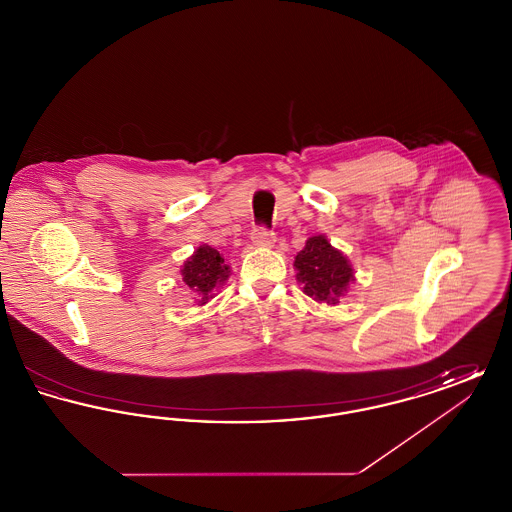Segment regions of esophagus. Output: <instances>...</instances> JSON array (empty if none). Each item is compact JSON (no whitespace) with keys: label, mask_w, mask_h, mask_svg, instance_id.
<instances>
[{"label":"esophagus","mask_w":512,"mask_h":512,"mask_svg":"<svg viewBox=\"0 0 512 512\" xmlns=\"http://www.w3.org/2000/svg\"><path fill=\"white\" fill-rule=\"evenodd\" d=\"M253 244L261 245V247H272L276 244V236L272 232H268L267 228H255L251 234Z\"/></svg>","instance_id":"esophagus-1"}]
</instances>
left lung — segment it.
I'll return each instance as SVG.
<instances>
[{
	"instance_id": "8db88e82",
	"label": "left lung",
	"mask_w": 512,
	"mask_h": 512,
	"mask_svg": "<svg viewBox=\"0 0 512 512\" xmlns=\"http://www.w3.org/2000/svg\"><path fill=\"white\" fill-rule=\"evenodd\" d=\"M293 267L297 270V282L303 284V292L318 303H340L341 295H345L355 280L349 259L322 234L305 242V247L295 255Z\"/></svg>"
}]
</instances>
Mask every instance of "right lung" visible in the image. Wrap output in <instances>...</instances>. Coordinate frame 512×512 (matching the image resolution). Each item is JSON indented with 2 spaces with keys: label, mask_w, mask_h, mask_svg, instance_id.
Returning a JSON list of instances; mask_svg holds the SVG:
<instances>
[{
  "label": "right lung",
  "mask_w": 512,
  "mask_h": 512,
  "mask_svg": "<svg viewBox=\"0 0 512 512\" xmlns=\"http://www.w3.org/2000/svg\"><path fill=\"white\" fill-rule=\"evenodd\" d=\"M180 272L184 284L197 293V305H205L213 297V290L228 280L230 267L224 263V257L215 247L203 244L195 249L194 255L184 263Z\"/></svg>",
  "instance_id": "obj_1"
}]
</instances>
